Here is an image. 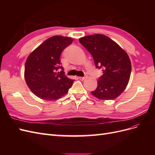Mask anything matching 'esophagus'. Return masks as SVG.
Returning <instances> with one entry per match:
<instances>
[{"mask_svg": "<svg viewBox=\"0 0 155 155\" xmlns=\"http://www.w3.org/2000/svg\"><path fill=\"white\" fill-rule=\"evenodd\" d=\"M78 79H80V80H81V81H83L84 79H85V77H79Z\"/></svg>", "mask_w": 155, "mask_h": 155, "instance_id": "34e87169", "label": "esophagus"}]
</instances>
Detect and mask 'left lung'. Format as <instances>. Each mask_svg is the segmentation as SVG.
I'll return each mask as SVG.
<instances>
[{
    "label": "left lung",
    "mask_w": 155,
    "mask_h": 155,
    "mask_svg": "<svg viewBox=\"0 0 155 155\" xmlns=\"http://www.w3.org/2000/svg\"><path fill=\"white\" fill-rule=\"evenodd\" d=\"M79 41L92 55L96 68H103L104 74L92 94L102 100L118 97L129 81L131 62L128 54L115 41L103 34L85 36Z\"/></svg>",
    "instance_id": "8db88e82"
}]
</instances>
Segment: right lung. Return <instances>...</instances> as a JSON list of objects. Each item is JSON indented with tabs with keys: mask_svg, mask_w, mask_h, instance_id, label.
<instances>
[{
	"mask_svg": "<svg viewBox=\"0 0 155 155\" xmlns=\"http://www.w3.org/2000/svg\"><path fill=\"white\" fill-rule=\"evenodd\" d=\"M73 42L69 37L55 35L45 41L27 58L25 79L28 87L41 99L54 101L68 92L73 79L58 72L63 50Z\"/></svg>",
	"mask_w": 155,
	"mask_h": 155,
	"instance_id": "obj_1",
	"label": "right lung"
}]
</instances>
